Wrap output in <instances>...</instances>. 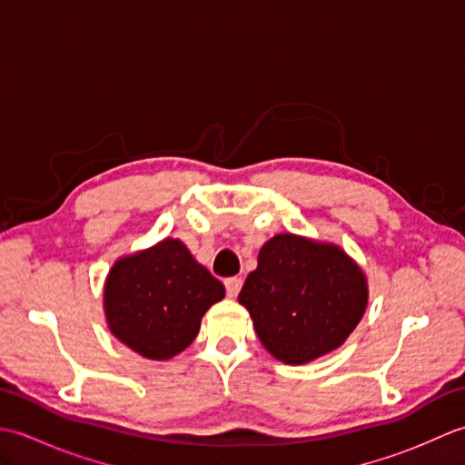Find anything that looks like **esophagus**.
<instances>
[{
	"instance_id": "34e87169",
	"label": "esophagus",
	"mask_w": 465,
	"mask_h": 465,
	"mask_svg": "<svg viewBox=\"0 0 465 465\" xmlns=\"http://www.w3.org/2000/svg\"><path fill=\"white\" fill-rule=\"evenodd\" d=\"M225 292H227V295H230V298H235V295L240 293V290H242V283H243V280L240 278V275H233V278H227L225 282Z\"/></svg>"
}]
</instances>
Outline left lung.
<instances>
[{
  "label": "left lung",
  "instance_id": "left-lung-1",
  "mask_svg": "<svg viewBox=\"0 0 465 465\" xmlns=\"http://www.w3.org/2000/svg\"><path fill=\"white\" fill-rule=\"evenodd\" d=\"M238 302L263 348L302 365L348 340L368 305V280L338 245L278 233L262 245Z\"/></svg>",
  "mask_w": 465,
  "mask_h": 465
}]
</instances>
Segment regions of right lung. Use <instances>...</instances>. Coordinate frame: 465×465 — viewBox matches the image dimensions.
Masks as SVG:
<instances>
[{"instance_id":"1","label":"right lung","mask_w":465,"mask_h":465,"mask_svg":"<svg viewBox=\"0 0 465 465\" xmlns=\"http://www.w3.org/2000/svg\"><path fill=\"white\" fill-rule=\"evenodd\" d=\"M223 295V283L180 240L165 238L114 263L104 285L105 322L135 353L170 360L195 340L203 313Z\"/></svg>"}]
</instances>
